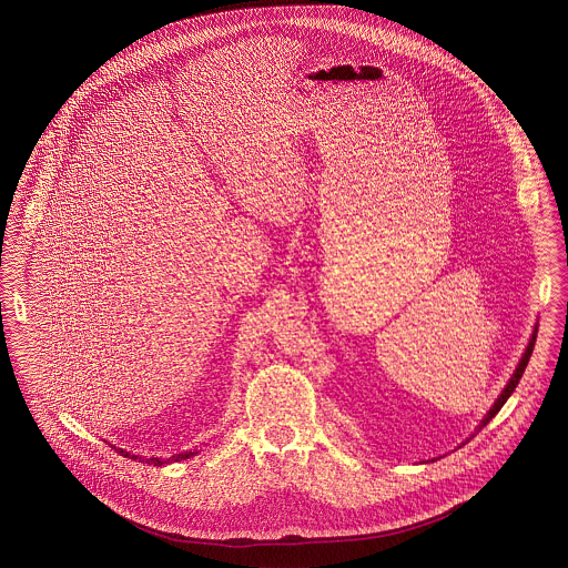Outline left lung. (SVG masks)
I'll return each mask as SVG.
<instances>
[{
  "mask_svg": "<svg viewBox=\"0 0 568 568\" xmlns=\"http://www.w3.org/2000/svg\"><path fill=\"white\" fill-rule=\"evenodd\" d=\"M536 334L538 333H534V336H531V341H529V345H527L526 353H524V357H521V361H519V365H517L515 374H513L511 379H509V384H507V387L503 389V394L498 396V400L495 402V406H493V408L488 410V415L485 416V420L480 423V429L488 425V420H493V416L497 415L498 410L503 408V404L509 400V396H511L513 389H515V387H517V384H519L521 375H524V372H526L527 361H529V357H531V353H534V345H536Z\"/></svg>",
  "mask_w": 568,
  "mask_h": 568,
  "instance_id": "8db88e82",
  "label": "left lung"
}]
</instances>
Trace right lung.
<instances>
[{
  "label": "right lung",
  "instance_id": "1",
  "mask_svg": "<svg viewBox=\"0 0 568 568\" xmlns=\"http://www.w3.org/2000/svg\"><path fill=\"white\" fill-rule=\"evenodd\" d=\"M199 454V452H184V454H176V456L168 457V459H160V457H148L145 464H153V466H162V464H170V462H182V459H189V457ZM121 456H129L131 459H141L139 456H131L129 452L121 449Z\"/></svg>",
  "mask_w": 568,
  "mask_h": 568
}]
</instances>
